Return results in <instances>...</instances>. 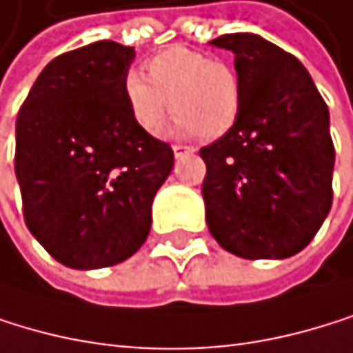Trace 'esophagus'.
Instances as JSON below:
<instances>
[{
  "label": "esophagus",
  "instance_id": "34e87169",
  "mask_svg": "<svg viewBox=\"0 0 353 353\" xmlns=\"http://www.w3.org/2000/svg\"><path fill=\"white\" fill-rule=\"evenodd\" d=\"M172 151H174V157H185L194 153V147H187V145H172Z\"/></svg>",
  "mask_w": 353,
  "mask_h": 353
}]
</instances>
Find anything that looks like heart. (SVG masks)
Returning <instances> with one entry per match:
<instances>
[{"label": "heart", "instance_id": "b5f03b06", "mask_svg": "<svg viewBox=\"0 0 353 353\" xmlns=\"http://www.w3.org/2000/svg\"><path fill=\"white\" fill-rule=\"evenodd\" d=\"M130 112L140 130L157 132L163 117L174 112L172 130L219 138L241 114V79L225 61L170 46L147 63V76L130 72L123 81Z\"/></svg>", "mask_w": 353, "mask_h": 353}]
</instances>
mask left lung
<instances>
[{"label": "left lung", "instance_id": "obj_1", "mask_svg": "<svg viewBox=\"0 0 353 353\" xmlns=\"http://www.w3.org/2000/svg\"><path fill=\"white\" fill-rule=\"evenodd\" d=\"M211 44L234 52L241 114L202 147V196L215 241L245 260L303 251L332 206L330 117L305 65L253 34Z\"/></svg>", "mask_w": 353, "mask_h": 353}]
</instances>
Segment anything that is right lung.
<instances>
[{
	"label": "right lung",
	"instance_id": "obj_1",
	"mask_svg": "<svg viewBox=\"0 0 353 353\" xmlns=\"http://www.w3.org/2000/svg\"><path fill=\"white\" fill-rule=\"evenodd\" d=\"M134 48L112 40L68 50L38 76L17 117L14 170L29 232L70 268L132 258L168 179V142L140 130L123 81Z\"/></svg>",
	"mask_w": 353,
	"mask_h": 353
}]
</instances>
